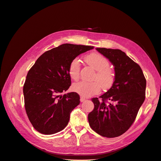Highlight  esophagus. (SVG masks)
<instances>
[{"label": "esophagus", "mask_w": 161, "mask_h": 161, "mask_svg": "<svg viewBox=\"0 0 161 161\" xmlns=\"http://www.w3.org/2000/svg\"><path fill=\"white\" fill-rule=\"evenodd\" d=\"M85 101H86V98H84V97H81L80 98V101L81 102H84Z\"/></svg>", "instance_id": "obj_1"}]
</instances>
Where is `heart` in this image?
Here are the masks:
<instances>
[{"instance_id":"obj_1","label":"heart","mask_w":161,"mask_h":161,"mask_svg":"<svg viewBox=\"0 0 161 161\" xmlns=\"http://www.w3.org/2000/svg\"><path fill=\"white\" fill-rule=\"evenodd\" d=\"M85 60L90 66L97 70L94 77V80L97 81L77 82L72 86L73 91L83 97H89L99 93L101 86L105 90H108L112 87L116 79V75L114 70L109 67L108 59L101 53H92L86 56ZM80 68L81 63L79 58H75L70 62L68 73L72 80L79 79Z\"/></svg>"}]
</instances>
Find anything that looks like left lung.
I'll return each instance as SVG.
<instances>
[{
	"label": "left lung",
	"instance_id": "8db88e82",
	"mask_svg": "<svg viewBox=\"0 0 161 161\" xmlns=\"http://www.w3.org/2000/svg\"><path fill=\"white\" fill-rule=\"evenodd\" d=\"M114 66L116 79L108 92L92 98L89 125L103 137L125 133L133 125L146 98V80L140 66L120 49L96 48Z\"/></svg>",
	"mask_w": 161,
	"mask_h": 161
}]
</instances>
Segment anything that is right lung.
<instances>
[{"label": "right lung", "instance_id": "right-lung-1", "mask_svg": "<svg viewBox=\"0 0 161 161\" xmlns=\"http://www.w3.org/2000/svg\"><path fill=\"white\" fill-rule=\"evenodd\" d=\"M93 46L65 43L43 53L28 71L23 86L24 107L35 130L44 135L58 133L68 125L70 114L80 103L70 92V62Z\"/></svg>", "mask_w": 161, "mask_h": 161}]
</instances>
